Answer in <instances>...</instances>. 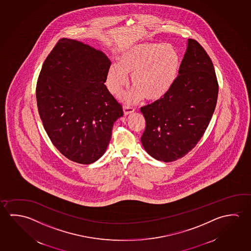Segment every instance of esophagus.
<instances>
[{"mask_svg":"<svg viewBox=\"0 0 251 251\" xmlns=\"http://www.w3.org/2000/svg\"><path fill=\"white\" fill-rule=\"evenodd\" d=\"M135 111V108L129 105H124V112L125 115H129Z\"/></svg>","mask_w":251,"mask_h":251,"instance_id":"obj_1","label":"esophagus"}]
</instances>
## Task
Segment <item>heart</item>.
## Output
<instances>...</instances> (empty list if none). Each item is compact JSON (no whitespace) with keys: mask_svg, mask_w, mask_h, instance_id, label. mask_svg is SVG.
I'll use <instances>...</instances> for the list:
<instances>
[{"mask_svg":"<svg viewBox=\"0 0 251 251\" xmlns=\"http://www.w3.org/2000/svg\"><path fill=\"white\" fill-rule=\"evenodd\" d=\"M180 67V57L172 45L154 43L137 44L119 56L118 65H112L107 75L108 89L118 95L128 84L131 74L132 92L123 96L128 102L144 96L155 100L162 98L175 82Z\"/></svg>","mask_w":251,"mask_h":251,"instance_id":"1","label":"heart"}]
</instances>
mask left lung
<instances>
[{
	"instance_id": "left-lung-1",
	"label": "left lung",
	"mask_w": 251,
	"mask_h": 251,
	"mask_svg": "<svg viewBox=\"0 0 251 251\" xmlns=\"http://www.w3.org/2000/svg\"><path fill=\"white\" fill-rule=\"evenodd\" d=\"M218 91L217 77L208 54L196 40L188 39L171 89L155 102L141 107L146 122L141 141L148 154L168 163L191 151L209 124Z\"/></svg>"
}]
</instances>
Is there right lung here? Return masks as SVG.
Masks as SVG:
<instances>
[{
    "instance_id": "right-lung-1",
    "label": "right lung",
    "mask_w": 251,
    "mask_h": 251,
    "mask_svg": "<svg viewBox=\"0 0 251 251\" xmlns=\"http://www.w3.org/2000/svg\"><path fill=\"white\" fill-rule=\"evenodd\" d=\"M111 62L100 50L61 38L37 78V108L54 146L69 160L89 165L110 142L123 107L104 83Z\"/></svg>"
}]
</instances>
